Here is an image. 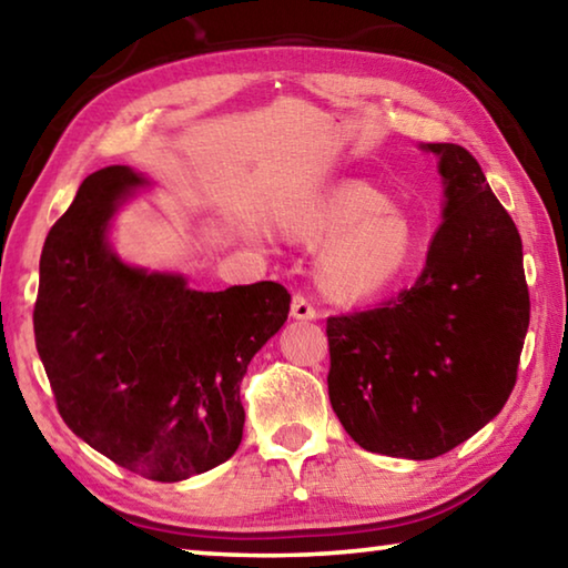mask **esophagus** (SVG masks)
<instances>
[{
  "label": "esophagus",
  "mask_w": 568,
  "mask_h": 568,
  "mask_svg": "<svg viewBox=\"0 0 568 568\" xmlns=\"http://www.w3.org/2000/svg\"><path fill=\"white\" fill-rule=\"evenodd\" d=\"M291 315L295 321H315L318 318V311H315V305L307 301L305 295H295L291 305Z\"/></svg>",
  "instance_id": "34e87169"
}]
</instances>
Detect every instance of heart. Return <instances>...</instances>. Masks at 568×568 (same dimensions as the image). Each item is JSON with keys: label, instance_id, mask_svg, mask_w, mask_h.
Segmentation results:
<instances>
[{"label": "heart", "instance_id": "b5f03b06", "mask_svg": "<svg viewBox=\"0 0 568 568\" xmlns=\"http://www.w3.org/2000/svg\"><path fill=\"white\" fill-rule=\"evenodd\" d=\"M283 230L303 243H325L321 281L351 301L388 291L416 261L408 215L365 182L313 192L283 215Z\"/></svg>", "mask_w": 568, "mask_h": 568}]
</instances>
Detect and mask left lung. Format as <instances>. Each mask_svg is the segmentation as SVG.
I'll return each mask as SVG.
<instances>
[{
  "instance_id": "obj_1",
  "label": "left lung",
  "mask_w": 568,
  "mask_h": 568,
  "mask_svg": "<svg viewBox=\"0 0 568 568\" xmlns=\"http://www.w3.org/2000/svg\"><path fill=\"white\" fill-rule=\"evenodd\" d=\"M444 223L418 281L373 311L328 318V396L371 454L428 460L501 413L528 331L521 235L460 145L428 142Z\"/></svg>"
}]
</instances>
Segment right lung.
I'll use <instances>...</instances> for the list:
<instances>
[{
    "label": "right lung",
    "instance_id": "right-lung-1",
    "mask_svg": "<svg viewBox=\"0 0 568 568\" xmlns=\"http://www.w3.org/2000/svg\"><path fill=\"white\" fill-rule=\"evenodd\" d=\"M145 178L92 172L40 257L34 341L62 420L114 464L162 484L215 468L243 440L240 381L283 328L281 283L187 287L120 261L110 220Z\"/></svg>",
    "mask_w": 568,
    "mask_h": 568
}]
</instances>
